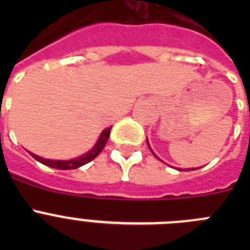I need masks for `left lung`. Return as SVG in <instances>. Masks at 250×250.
<instances>
[{"instance_id": "8db88e82", "label": "left lung", "mask_w": 250, "mask_h": 250, "mask_svg": "<svg viewBox=\"0 0 250 250\" xmlns=\"http://www.w3.org/2000/svg\"><path fill=\"white\" fill-rule=\"evenodd\" d=\"M146 144H147V146H149L150 151H151L152 154H154V151H152V150H151V147H150V145H149V141H147V139H146ZM154 155H155V154H154ZM155 156H156V155H155ZM156 158H158V156H156ZM158 159H159V158H158ZM196 169H199V167H196ZM191 170H195V169H194V167H193V169H191Z\"/></svg>"}]
</instances>
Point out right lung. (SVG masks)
I'll return each instance as SVG.
<instances>
[{"label": "right lung", "mask_w": 250, "mask_h": 250, "mask_svg": "<svg viewBox=\"0 0 250 250\" xmlns=\"http://www.w3.org/2000/svg\"><path fill=\"white\" fill-rule=\"evenodd\" d=\"M110 130L111 127H107V129L103 130V132L99 136L98 141H96V144L94 145L92 149H90L89 151L85 152L83 155L79 156L76 159H71V160H51V159H45L41 158L39 155H35L32 152H30L32 158L36 159L37 161H40L41 164L46 165V167H54V169H60V170H72V169H77V167H83V165L87 164L91 160H94L96 156L103 151L104 146L106 145V141L109 139L110 136Z\"/></svg>", "instance_id": "obj_1"}]
</instances>
